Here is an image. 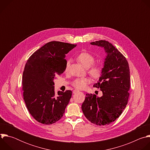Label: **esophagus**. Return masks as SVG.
Returning a JSON list of instances; mask_svg holds the SVG:
<instances>
[{
    "instance_id": "obj_1",
    "label": "esophagus",
    "mask_w": 150,
    "mask_h": 150,
    "mask_svg": "<svg viewBox=\"0 0 150 150\" xmlns=\"http://www.w3.org/2000/svg\"><path fill=\"white\" fill-rule=\"evenodd\" d=\"M78 91V90H74V91H73V93H74V94H75V93H77Z\"/></svg>"
}]
</instances>
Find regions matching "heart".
<instances>
[{
	"mask_svg": "<svg viewBox=\"0 0 150 150\" xmlns=\"http://www.w3.org/2000/svg\"><path fill=\"white\" fill-rule=\"evenodd\" d=\"M77 60L85 68H88V72L93 77H98L101 72V67L99 64H94V57L88 52H81L76 56ZM69 65V62L67 61L65 65V71H67ZM90 82L88 78H77L72 82V85L76 89L82 90L87 87Z\"/></svg>",
	"mask_w": 150,
	"mask_h": 150,
	"instance_id": "obj_1",
	"label": "heart"
}]
</instances>
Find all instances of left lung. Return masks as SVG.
<instances>
[{"mask_svg":"<svg viewBox=\"0 0 150 150\" xmlns=\"http://www.w3.org/2000/svg\"><path fill=\"white\" fill-rule=\"evenodd\" d=\"M91 45L104 49L106 53L98 81L93 87L100 88V97L87 94L81 108L83 115L97 125H109L114 122L126 108L130 88V71L125 56L108 41L99 40Z\"/></svg>","mask_w":150,"mask_h":150,"instance_id":"1","label":"left lung"}]
</instances>
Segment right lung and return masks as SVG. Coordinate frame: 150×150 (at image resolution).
<instances>
[{
    "label": "right lung",
    "instance_id": "obj_1",
    "mask_svg": "<svg viewBox=\"0 0 150 150\" xmlns=\"http://www.w3.org/2000/svg\"><path fill=\"white\" fill-rule=\"evenodd\" d=\"M60 41H50L35 52L28 59L23 75L24 100L31 116L38 122L51 125L63 116L72 91L57 92L54 79L65 70L66 54L75 47Z\"/></svg>",
    "mask_w": 150,
    "mask_h": 150
}]
</instances>
